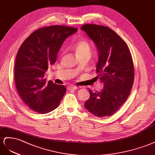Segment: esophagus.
Segmentation results:
<instances>
[{"instance_id":"esophagus-1","label":"esophagus","mask_w":155,"mask_h":155,"mask_svg":"<svg viewBox=\"0 0 155 155\" xmlns=\"http://www.w3.org/2000/svg\"><path fill=\"white\" fill-rule=\"evenodd\" d=\"M77 88L78 87L76 86H69L68 87V90H77Z\"/></svg>"}]
</instances>
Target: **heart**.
Wrapping results in <instances>:
<instances>
[{"instance_id": "1", "label": "heart", "mask_w": 155, "mask_h": 155, "mask_svg": "<svg viewBox=\"0 0 155 155\" xmlns=\"http://www.w3.org/2000/svg\"><path fill=\"white\" fill-rule=\"evenodd\" d=\"M73 49L77 57L83 55H90V47L89 43L85 40L77 41L73 46Z\"/></svg>"}]
</instances>
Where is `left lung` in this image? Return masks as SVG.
<instances>
[{
    "mask_svg": "<svg viewBox=\"0 0 155 155\" xmlns=\"http://www.w3.org/2000/svg\"><path fill=\"white\" fill-rule=\"evenodd\" d=\"M96 45L99 60L96 72L104 87L89 90L84 107L98 117L112 116L129 97L134 78L132 56L126 43L107 26L86 24L81 27ZM98 77H97L98 78Z\"/></svg>",
    "mask_w": 155,
    "mask_h": 155,
    "instance_id": "1",
    "label": "left lung"
}]
</instances>
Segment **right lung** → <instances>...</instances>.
Listing matches in <instances>:
<instances>
[{"label":"right lung","mask_w":155,"mask_h":155,"mask_svg":"<svg viewBox=\"0 0 155 155\" xmlns=\"http://www.w3.org/2000/svg\"><path fill=\"white\" fill-rule=\"evenodd\" d=\"M78 29L53 25L39 28L19 48L15 63V84L21 98L35 112L47 114L58 107L66 92L64 85L43 78L54 64L65 39Z\"/></svg>","instance_id":"right-lung-1"}]
</instances>
